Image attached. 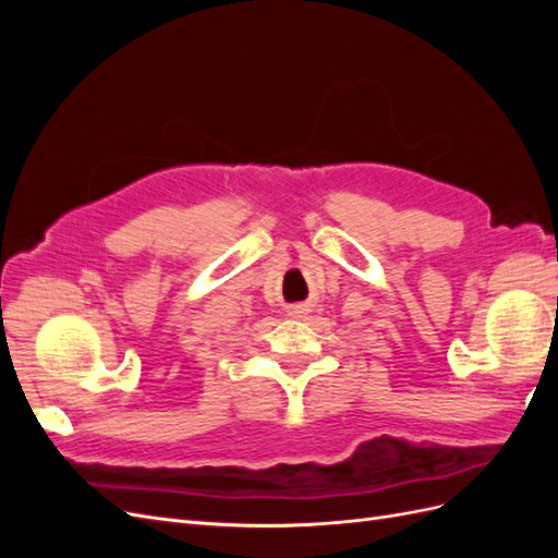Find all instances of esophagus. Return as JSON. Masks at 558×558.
I'll use <instances>...</instances> for the list:
<instances>
[{
    "instance_id": "1",
    "label": "esophagus",
    "mask_w": 558,
    "mask_h": 558,
    "mask_svg": "<svg viewBox=\"0 0 558 558\" xmlns=\"http://www.w3.org/2000/svg\"><path fill=\"white\" fill-rule=\"evenodd\" d=\"M289 314L295 316V318L305 316V314H307V305H302V302H298V305H291V307H289Z\"/></svg>"
}]
</instances>
